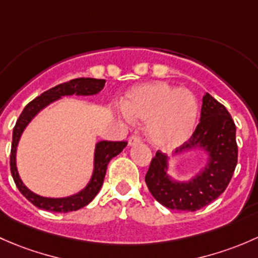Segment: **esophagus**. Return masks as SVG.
Wrapping results in <instances>:
<instances>
[{"mask_svg":"<svg viewBox=\"0 0 258 258\" xmlns=\"http://www.w3.org/2000/svg\"><path fill=\"white\" fill-rule=\"evenodd\" d=\"M142 142L140 140L139 137H137V135H132V137L129 138V145L132 147V145H135V144H139V143Z\"/></svg>","mask_w":258,"mask_h":258,"instance_id":"obj_1","label":"esophagus"}]
</instances>
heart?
<instances>
[{"mask_svg":"<svg viewBox=\"0 0 258 258\" xmlns=\"http://www.w3.org/2000/svg\"><path fill=\"white\" fill-rule=\"evenodd\" d=\"M128 120L147 124V137L155 148L171 150L192 134L199 114L196 98L186 88H175L165 82L135 87L124 98Z\"/></svg>","mask_w":258,"mask_h":258,"instance_id":"obj_1","label":"heart"}]
</instances>
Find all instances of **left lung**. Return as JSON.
I'll use <instances>...</instances> for the list:
<instances>
[{
	"label": "left lung",
	"mask_w": 258,
	"mask_h": 258,
	"mask_svg": "<svg viewBox=\"0 0 258 258\" xmlns=\"http://www.w3.org/2000/svg\"><path fill=\"white\" fill-rule=\"evenodd\" d=\"M199 149L208 155V161L188 181L169 176V159L160 151L151 160L145 182L151 195L165 208L196 211L209 205L226 190L237 165L236 125L226 108L209 93L203 98L200 123L192 137L176 148L175 155Z\"/></svg>",
	"instance_id": "1"
}]
</instances>
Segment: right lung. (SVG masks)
I'll list each match as a JSON object with an SVG mask.
<instances>
[{
  "instance_id": "add662e5",
  "label": "right lung",
  "mask_w": 258,
  "mask_h": 258,
  "mask_svg": "<svg viewBox=\"0 0 258 258\" xmlns=\"http://www.w3.org/2000/svg\"><path fill=\"white\" fill-rule=\"evenodd\" d=\"M105 79H95V78H77L72 79L66 83L58 84L42 93L39 97L33 99L25 107L15 128H13L12 134V147H11V156H10V166L11 174H12L15 184L18 190L21 191L23 196L27 199L30 203L33 204L38 209L47 210V211L53 212H70L77 211V210L84 208L88 205L90 201L97 196L102 187L103 181H104L105 172H107V166L109 161L114 156L120 154L123 149L126 147V142H107L102 140L95 144L94 150V169H93L92 177L87 186L74 195L67 196V198H43L32 191L23 184L21 180L20 174L16 166V153H17L18 142L21 139V135L25 132L26 126L30 124V121L42 109L49 105L50 103L60 99L66 95H93L98 94L103 88H104Z\"/></svg>"
}]
</instances>
